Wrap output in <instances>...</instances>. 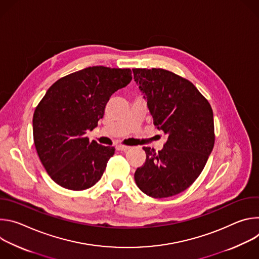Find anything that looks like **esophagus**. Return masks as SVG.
<instances>
[{
  "label": "esophagus",
  "mask_w": 259,
  "mask_h": 259,
  "mask_svg": "<svg viewBox=\"0 0 259 259\" xmlns=\"http://www.w3.org/2000/svg\"><path fill=\"white\" fill-rule=\"evenodd\" d=\"M116 147H117V150H118V151H120V152H126V151H128V150L130 149L129 146L122 145V144H118Z\"/></svg>",
  "instance_id": "34e87169"
}]
</instances>
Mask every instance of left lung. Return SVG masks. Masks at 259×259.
Segmentation results:
<instances>
[{"mask_svg":"<svg viewBox=\"0 0 259 259\" xmlns=\"http://www.w3.org/2000/svg\"><path fill=\"white\" fill-rule=\"evenodd\" d=\"M132 70L155 126L168 135L158 153L143 147L146 160L134 179L147 196L172 197L192 186L213 150L212 108L193 83L169 70Z\"/></svg>","mask_w":259,"mask_h":259,"instance_id":"left-lung-1","label":"left lung"}]
</instances>
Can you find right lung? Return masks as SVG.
<instances>
[{"label":"right lung","instance_id":"right-lung-1","mask_svg":"<svg viewBox=\"0 0 259 259\" xmlns=\"http://www.w3.org/2000/svg\"><path fill=\"white\" fill-rule=\"evenodd\" d=\"M130 68L92 66L56 81L35 107L32 118L36 153L60 187L83 191L101 178L115 147L86 137L97 127L116 91L132 80Z\"/></svg>","mask_w":259,"mask_h":259}]
</instances>
